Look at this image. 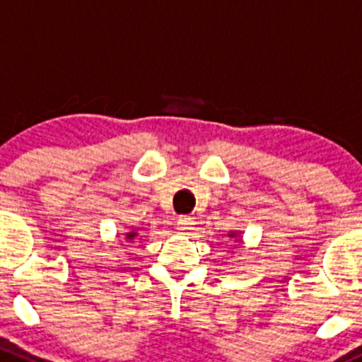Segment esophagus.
<instances>
[{
    "instance_id": "34e87169",
    "label": "esophagus",
    "mask_w": 362,
    "mask_h": 362,
    "mask_svg": "<svg viewBox=\"0 0 362 362\" xmlns=\"http://www.w3.org/2000/svg\"><path fill=\"white\" fill-rule=\"evenodd\" d=\"M194 224H196L194 218L187 217V215L180 217V218H178V222H177L178 229H180V231H184V233H187V231H191V229H194Z\"/></svg>"
}]
</instances>
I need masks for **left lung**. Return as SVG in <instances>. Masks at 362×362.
<instances>
[{"label":"left lung","mask_w":362,"mask_h":362,"mask_svg":"<svg viewBox=\"0 0 362 362\" xmlns=\"http://www.w3.org/2000/svg\"><path fill=\"white\" fill-rule=\"evenodd\" d=\"M229 236H231V238H233V236H236V233H231V235H229ZM238 242H240V240H238Z\"/></svg>","instance_id":"left-lung-1"}]
</instances>
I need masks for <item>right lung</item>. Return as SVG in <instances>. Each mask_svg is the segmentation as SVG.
Listing matches in <instances>:
<instances>
[{
	"mask_svg": "<svg viewBox=\"0 0 362 362\" xmlns=\"http://www.w3.org/2000/svg\"><path fill=\"white\" fill-rule=\"evenodd\" d=\"M138 236V233L136 231H131V233H126V240L127 242H133L134 238H136Z\"/></svg>",
	"mask_w": 362,
	"mask_h": 362,
	"instance_id": "obj_1",
	"label": "right lung"
}]
</instances>
